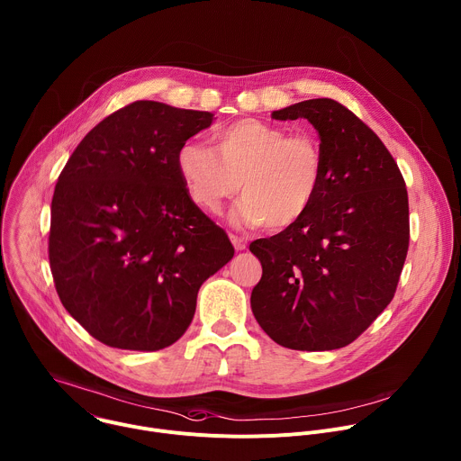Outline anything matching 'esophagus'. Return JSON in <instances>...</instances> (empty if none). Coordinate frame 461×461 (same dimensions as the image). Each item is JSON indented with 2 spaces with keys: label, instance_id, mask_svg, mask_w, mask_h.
Returning a JSON list of instances; mask_svg holds the SVG:
<instances>
[{
  "label": "esophagus",
  "instance_id": "esophagus-1",
  "mask_svg": "<svg viewBox=\"0 0 461 461\" xmlns=\"http://www.w3.org/2000/svg\"><path fill=\"white\" fill-rule=\"evenodd\" d=\"M230 239H231V242H233V246H235L237 251H242V249L248 248V240H246V239H242V237H239V235H235V233H230Z\"/></svg>",
  "mask_w": 461,
  "mask_h": 461
}]
</instances>
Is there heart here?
<instances>
[{"label": "heart", "mask_w": 461, "mask_h": 461, "mask_svg": "<svg viewBox=\"0 0 461 461\" xmlns=\"http://www.w3.org/2000/svg\"><path fill=\"white\" fill-rule=\"evenodd\" d=\"M176 165L190 201L217 213L242 183L239 219L271 231L294 226L321 194L324 149L312 131L240 119L213 133V148L183 142Z\"/></svg>", "instance_id": "b5f03b06"}]
</instances>
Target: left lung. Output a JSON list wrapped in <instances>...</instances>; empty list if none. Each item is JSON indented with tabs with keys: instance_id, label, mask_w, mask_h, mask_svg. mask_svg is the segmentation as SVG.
<instances>
[{
	"instance_id": "left-lung-1",
	"label": "left lung",
	"mask_w": 461,
	"mask_h": 461,
	"mask_svg": "<svg viewBox=\"0 0 461 461\" xmlns=\"http://www.w3.org/2000/svg\"><path fill=\"white\" fill-rule=\"evenodd\" d=\"M308 119L324 149V179L294 226L249 244L262 264L251 310L266 335L296 351L357 340L393 300L409 249V199L380 137L335 99L271 113Z\"/></svg>"
}]
</instances>
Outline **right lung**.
<instances>
[{
	"mask_svg": "<svg viewBox=\"0 0 461 461\" xmlns=\"http://www.w3.org/2000/svg\"><path fill=\"white\" fill-rule=\"evenodd\" d=\"M213 113L135 101L77 144L52 197L49 260L65 310L99 342L159 351L188 330L203 282L235 253L179 177Z\"/></svg>",
	"mask_w": 461,
	"mask_h": 461,
	"instance_id": "right-lung-1",
	"label": "right lung"
}]
</instances>
